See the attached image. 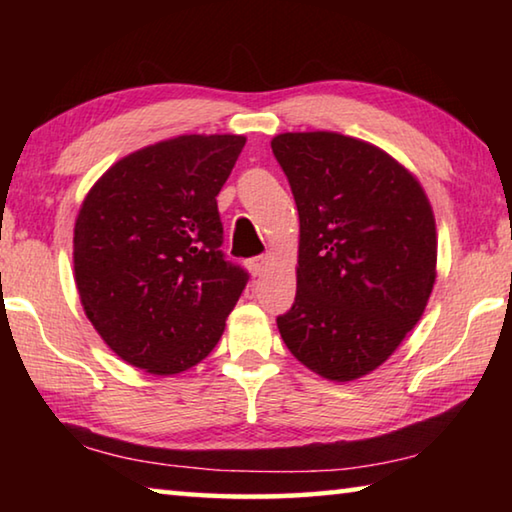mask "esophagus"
I'll return each instance as SVG.
<instances>
[{
    "mask_svg": "<svg viewBox=\"0 0 512 512\" xmlns=\"http://www.w3.org/2000/svg\"><path fill=\"white\" fill-rule=\"evenodd\" d=\"M268 264V257L266 255H259V257H250L248 259V271L253 275H262L264 268Z\"/></svg>",
    "mask_w": 512,
    "mask_h": 512,
    "instance_id": "34e87169",
    "label": "esophagus"
}]
</instances>
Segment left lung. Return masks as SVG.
<instances>
[{
  "label": "left lung",
  "instance_id": "1",
  "mask_svg": "<svg viewBox=\"0 0 512 512\" xmlns=\"http://www.w3.org/2000/svg\"><path fill=\"white\" fill-rule=\"evenodd\" d=\"M271 149L300 216L298 291L277 316L293 357L352 381L418 323L436 282V219L409 169L348 135L282 133Z\"/></svg>",
  "mask_w": 512,
  "mask_h": 512
}]
</instances>
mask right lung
<instances>
[{"label":"right lung","instance_id":"obj_1","mask_svg":"<svg viewBox=\"0 0 512 512\" xmlns=\"http://www.w3.org/2000/svg\"><path fill=\"white\" fill-rule=\"evenodd\" d=\"M244 135H180L103 173L74 225V280L108 348L151 375L219 343L248 273L225 259L216 196Z\"/></svg>","mask_w":512,"mask_h":512}]
</instances>
